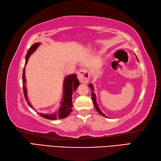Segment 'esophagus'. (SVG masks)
I'll return each mask as SVG.
<instances>
[{
	"mask_svg": "<svg viewBox=\"0 0 161 161\" xmlns=\"http://www.w3.org/2000/svg\"><path fill=\"white\" fill-rule=\"evenodd\" d=\"M77 77L79 80H80V82L83 84H86L88 81H89L90 79V75L88 71L86 68H84V69H81L77 74Z\"/></svg>",
	"mask_w": 161,
	"mask_h": 161,
	"instance_id": "obj_1",
	"label": "esophagus"
}]
</instances>
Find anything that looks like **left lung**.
Returning <instances> with one entry per match:
<instances>
[{
    "mask_svg": "<svg viewBox=\"0 0 161 161\" xmlns=\"http://www.w3.org/2000/svg\"><path fill=\"white\" fill-rule=\"evenodd\" d=\"M88 86H89V87L91 88L92 91H93V86H92V84H88ZM91 96H92V100H93V104H94V106H95V108H96V110L97 111V112L99 113V114H100V115H102V116H104V117H105L106 115L103 114V113H102V112L100 111V108L98 107L97 104V102H96V96H95V93H93V91L91 92Z\"/></svg>",
    "mask_w": 161,
    "mask_h": 161,
    "instance_id": "obj_1",
    "label": "left lung"
}]
</instances>
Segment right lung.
Listing matches in <instances>:
<instances>
[{
	"label": "right lung",
	"instance_id": "obj_1",
	"mask_svg": "<svg viewBox=\"0 0 161 161\" xmlns=\"http://www.w3.org/2000/svg\"><path fill=\"white\" fill-rule=\"evenodd\" d=\"M41 43H36L30 47L28 53H27L25 57V64H27L29 59V57L35 52L37 47L39 46ZM25 68L23 71V94L24 97L25 98L26 102H28V105L30 107L32 108V105L30 104L28 100V96H27V90L25 87ZM80 84L78 79L77 78L76 74L70 75L69 76H67L65 78L64 84V97L62 102L61 104V107L58 109L57 111L53 115H47V114H42L39 115L42 117L48 119H62L66 118L67 116L70 114L72 111V107H73V102H72V94L74 91H76L77 86Z\"/></svg>",
	"mask_w": 161,
	"mask_h": 161
}]
</instances>
